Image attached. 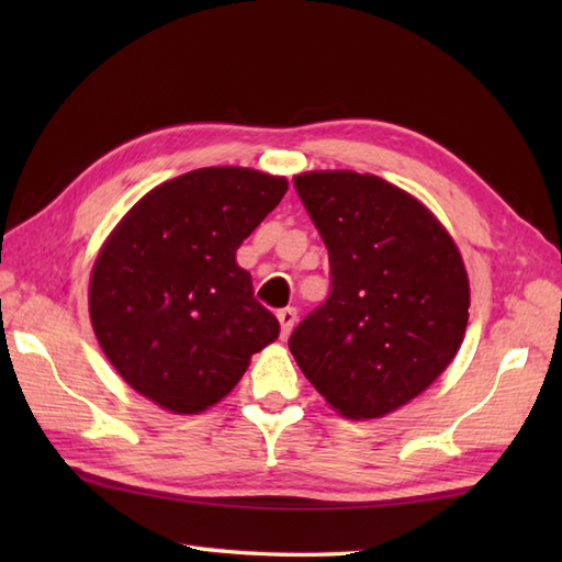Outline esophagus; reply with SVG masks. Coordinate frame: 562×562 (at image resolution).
I'll return each mask as SVG.
<instances>
[{
	"instance_id": "34e87169",
	"label": "esophagus",
	"mask_w": 562,
	"mask_h": 562,
	"mask_svg": "<svg viewBox=\"0 0 562 562\" xmlns=\"http://www.w3.org/2000/svg\"><path fill=\"white\" fill-rule=\"evenodd\" d=\"M278 321H280V328H282V336H290V330L296 324V308L288 306V308H280L278 312Z\"/></svg>"
}]
</instances>
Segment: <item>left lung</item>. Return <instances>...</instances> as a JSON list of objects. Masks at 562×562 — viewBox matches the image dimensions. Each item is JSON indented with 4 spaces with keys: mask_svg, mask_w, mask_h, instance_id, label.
Returning a JSON list of instances; mask_svg holds the SVG:
<instances>
[{
    "mask_svg": "<svg viewBox=\"0 0 562 562\" xmlns=\"http://www.w3.org/2000/svg\"><path fill=\"white\" fill-rule=\"evenodd\" d=\"M328 248L330 294L290 336L304 376L369 420L445 372L469 324V274L445 226L405 190L355 171L294 176Z\"/></svg>",
    "mask_w": 562,
    "mask_h": 562,
    "instance_id": "1",
    "label": "left lung"
}]
</instances>
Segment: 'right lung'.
Listing matches in <instances>:
<instances>
[{
	"mask_svg": "<svg viewBox=\"0 0 562 562\" xmlns=\"http://www.w3.org/2000/svg\"><path fill=\"white\" fill-rule=\"evenodd\" d=\"M284 193L280 176L210 166L149 190L115 226L91 270L89 314L142 396L181 415L207 411L280 336L236 250Z\"/></svg>",
	"mask_w": 562,
	"mask_h": 562,
	"instance_id": "1",
	"label": "right lung"
}]
</instances>
